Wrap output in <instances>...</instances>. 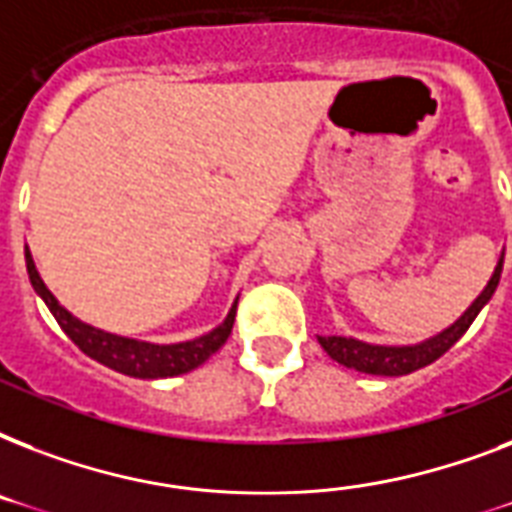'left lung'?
Returning a JSON list of instances; mask_svg holds the SVG:
<instances>
[{
    "instance_id": "left-lung-1",
    "label": "left lung",
    "mask_w": 512,
    "mask_h": 512,
    "mask_svg": "<svg viewBox=\"0 0 512 512\" xmlns=\"http://www.w3.org/2000/svg\"><path fill=\"white\" fill-rule=\"evenodd\" d=\"M502 273V257L497 268H494L492 279L484 287V292L476 297V303L470 305L468 311L462 313L460 319L454 321L452 327L444 329L441 335L430 337V340L420 342V345H369V342L353 340V337H319L321 348L327 350L329 358H335L337 364L348 366V369H356V372L364 374H380V377H401V374L417 372L422 366L433 364L436 358H441L446 350L452 348L454 342L460 340L468 327L476 321V316L481 313L489 300H492L494 289L500 284Z\"/></svg>"
}]
</instances>
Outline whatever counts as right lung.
<instances>
[{
	"instance_id": "add662e5",
	"label": "right lung",
	"mask_w": 512,
	"mask_h": 512,
	"mask_svg": "<svg viewBox=\"0 0 512 512\" xmlns=\"http://www.w3.org/2000/svg\"><path fill=\"white\" fill-rule=\"evenodd\" d=\"M26 268L28 279H31V287L36 289V295L42 297L44 305L50 308V313L55 316V321L60 324V329L71 337L76 348L87 353L90 358L100 361L108 369L114 372L130 374V377H140V380H156V377H175V374H185L201 366L207 361L215 350H220L228 340L233 329V319H236V303L228 311L225 321L217 329H212L209 335L196 337V340L188 342H175V345H154V342H140L130 340V337L111 335V332H103V329H95L84 321L74 319L71 313L63 308V305L52 297V292L44 287V281L39 279V271H36L34 260L28 255L26 249Z\"/></svg>"
}]
</instances>
